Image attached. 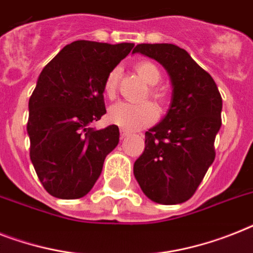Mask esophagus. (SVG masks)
<instances>
[{"instance_id":"34e87169","label":"esophagus","mask_w":253,"mask_h":253,"mask_svg":"<svg viewBox=\"0 0 253 253\" xmlns=\"http://www.w3.org/2000/svg\"><path fill=\"white\" fill-rule=\"evenodd\" d=\"M128 135H130V131L125 130V128H121V137H122V139L127 137V136H128Z\"/></svg>"}]
</instances>
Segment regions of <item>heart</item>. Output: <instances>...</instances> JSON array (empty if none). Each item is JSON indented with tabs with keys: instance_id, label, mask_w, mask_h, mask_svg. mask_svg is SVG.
<instances>
[{
	"instance_id": "obj_1",
	"label": "heart",
	"mask_w": 253,
	"mask_h": 253,
	"mask_svg": "<svg viewBox=\"0 0 253 253\" xmlns=\"http://www.w3.org/2000/svg\"><path fill=\"white\" fill-rule=\"evenodd\" d=\"M136 71L148 85H156L161 80L160 69L151 61H140L136 65ZM118 74H120V70L113 69L104 82V93L109 98L114 97L116 94ZM149 94L156 101H164V93L156 88H151ZM157 117H159V110L151 102H141V104L118 102L109 110V120L127 131H133L141 127L149 126L157 120Z\"/></svg>"
}]
</instances>
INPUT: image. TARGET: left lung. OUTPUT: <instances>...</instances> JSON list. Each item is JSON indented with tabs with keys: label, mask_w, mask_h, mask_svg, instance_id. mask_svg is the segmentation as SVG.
Segmentation results:
<instances>
[{
	"label": "left lung",
	"mask_w": 253,
	"mask_h": 253,
	"mask_svg": "<svg viewBox=\"0 0 253 253\" xmlns=\"http://www.w3.org/2000/svg\"><path fill=\"white\" fill-rule=\"evenodd\" d=\"M141 53L165 67L171 102L164 120L145 132L143 155L133 164L141 191L155 203H184L214 161L222 98L213 78L174 44H139Z\"/></svg>",
	"instance_id": "1"
}]
</instances>
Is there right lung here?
I'll return each mask as SVG.
<instances>
[{
    "mask_svg": "<svg viewBox=\"0 0 253 253\" xmlns=\"http://www.w3.org/2000/svg\"><path fill=\"white\" fill-rule=\"evenodd\" d=\"M132 42L78 40L66 45L42 69L31 94L27 132L30 157L44 188L58 199L83 198L118 145L116 125H89L106 113L104 82Z\"/></svg>",
    "mask_w": 253,
    "mask_h": 253,
    "instance_id": "add662e5",
    "label": "right lung"
}]
</instances>
